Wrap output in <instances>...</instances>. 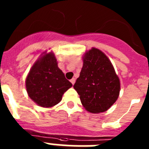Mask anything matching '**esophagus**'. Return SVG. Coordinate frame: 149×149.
Masks as SVG:
<instances>
[{
	"instance_id": "34e87169",
	"label": "esophagus",
	"mask_w": 149,
	"mask_h": 149,
	"mask_svg": "<svg viewBox=\"0 0 149 149\" xmlns=\"http://www.w3.org/2000/svg\"><path fill=\"white\" fill-rule=\"evenodd\" d=\"M70 81H71V83H72V84L74 85V83H75V78H72Z\"/></svg>"
}]
</instances>
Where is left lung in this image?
Wrapping results in <instances>:
<instances>
[{
    "instance_id": "1",
    "label": "left lung",
    "mask_w": 149,
    "mask_h": 149,
    "mask_svg": "<svg viewBox=\"0 0 149 149\" xmlns=\"http://www.w3.org/2000/svg\"><path fill=\"white\" fill-rule=\"evenodd\" d=\"M81 104L93 113L105 112L118 99L120 81L113 65L101 50L92 48L83 56V67L74 85Z\"/></svg>"
}]
</instances>
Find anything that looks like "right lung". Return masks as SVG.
I'll return each mask as SVG.
<instances>
[{"mask_svg": "<svg viewBox=\"0 0 149 149\" xmlns=\"http://www.w3.org/2000/svg\"><path fill=\"white\" fill-rule=\"evenodd\" d=\"M25 85L29 97L45 108L60 103L64 93L72 86L59 68L52 51H45L40 55L30 68Z\"/></svg>", "mask_w": 149, "mask_h": 149, "instance_id": "obj_1", "label": "right lung"}]
</instances>
